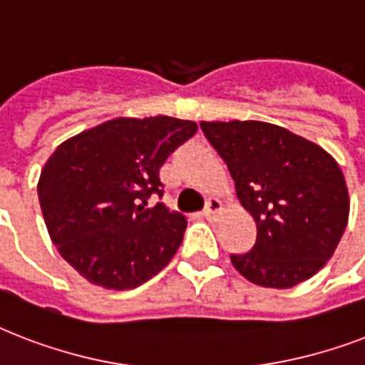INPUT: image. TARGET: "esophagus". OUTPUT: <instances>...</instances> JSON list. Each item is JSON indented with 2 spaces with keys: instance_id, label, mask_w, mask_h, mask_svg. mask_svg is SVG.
<instances>
[{
  "instance_id": "34e87169",
  "label": "esophagus",
  "mask_w": 365,
  "mask_h": 365,
  "mask_svg": "<svg viewBox=\"0 0 365 365\" xmlns=\"http://www.w3.org/2000/svg\"><path fill=\"white\" fill-rule=\"evenodd\" d=\"M220 210H222V202L217 199H210L206 202L205 210H202V216H205L208 222H216Z\"/></svg>"
}]
</instances>
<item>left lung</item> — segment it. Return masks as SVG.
<instances>
[{
  "label": "left lung",
  "mask_w": 365,
  "mask_h": 365,
  "mask_svg": "<svg viewBox=\"0 0 365 365\" xmlns=\"http://www.w3.org/2000/svg\"><path fill=\"white\" fill-rule=\"evenodd\" d=\"M225 160L257 237L231 263L250 282L292 288L334 255L349 222V191L339 165L320 145L261 121L200 123Z\"/></svg>",
  "instance_id": "8db88e82"
}]
</instances>
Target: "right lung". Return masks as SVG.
<instances>
[{"instance_id": "add662e5", "label": "right lung", "mask_w": 365, "mask_h": 365, "mask_svg": "<svg viewBox=\"0 0 365 365\" xmlns=\"http://www.w3.org/2000/svg\"><path fill=\"white\" fill-rule=\"evenodd\" d=\"M174 117H117L60 143L41 170L37 197L60 255L91 284L132 289L180 248L187 222L163 202L159 168L195 136Z\"/></svg>"}]
</instances>
